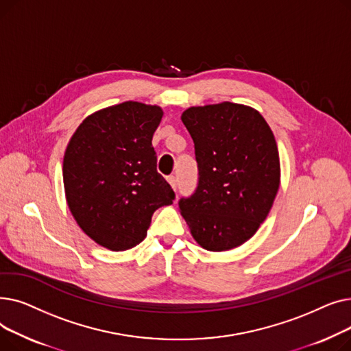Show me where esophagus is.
I'll list each match as a JSON object with an SVG mask.
<instances>
[{
    "label": "esophagus",
    "instance_id": "obj_1",
    "mask_svg": "<svg viewBox=\"0 0 351 351\" xmlns=\"http://www.w3.org/2000/svg\"><path fill=\"white\" fill-rule=\"evenodd\" d=\"M168 182H169V185L172 186V189L176 191V188H178V179L175 176H168Z\"/></svg>",
    "mask_w": 351,
    "mask_h": 351
}]
</instances>
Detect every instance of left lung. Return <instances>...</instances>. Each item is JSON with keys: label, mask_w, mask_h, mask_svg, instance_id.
Segmentation results:
<instances>
[{"label": "left lung", "mask_w": 351, "mask_h": 351, "mask_svg": "<svg viewBox=\"0 0 351 351\" xmlns=\"http://www.w3.org/2000/svg\"><path fill=\"white\" fill-rule=\"evenodd\" d=\"M199 169V183L179 209L206 250L243 245L267 217L280 185L278 143L256 109L222 102L182 114Z\"/></svg>", "instance_id": "8db88e82"}]
</instances>
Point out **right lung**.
<instances>
[{
    "mask_svg": "<svg viewBox=\"0 0 351 351\" xmlns=\"http://www.w3.org/2000/svg\"><path fill=\"white\" fill-rule=\"evenodd\" d=\"M163 110L126 101L86 117L64 155V188L78 226L98 245L126 250L141 243L175 192L156 171L152 138Z\"/></svg>",
    "mask_w": 351,
    "mask_h": 351,
    "instance_id": "add662e5",
    "label": "right lung"
}]
</instances>
